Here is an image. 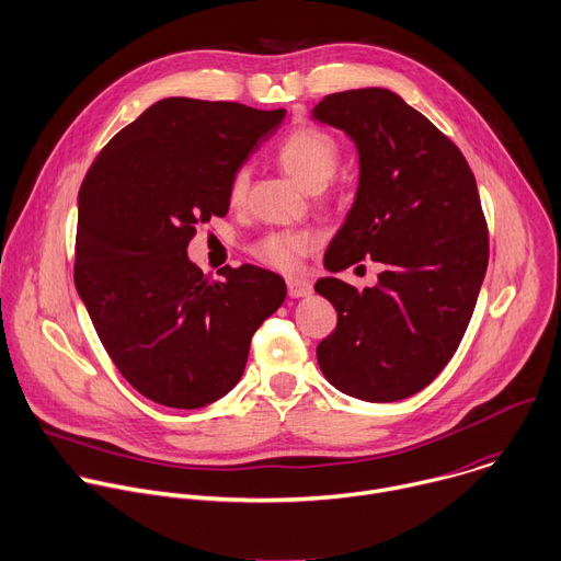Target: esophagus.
Listing matches in <instances>:
<instances>
[{
    "label": "esophagus",
    "instance_id": "34e87169",
    "mask_svg": "<svg viewBox=\"0 0 561 561\" xmlns=\"http://www.w3.org/2000/svg\"><path fill=\"white\" fill-rule=\"evenodd\" d=\"M286 286H288V295L290 297H308L312 293V284L301 279V277H288L286 279Z\"/></svg>",
    "mask_w": 561,
    "mask_h": 561
}]
</instances>
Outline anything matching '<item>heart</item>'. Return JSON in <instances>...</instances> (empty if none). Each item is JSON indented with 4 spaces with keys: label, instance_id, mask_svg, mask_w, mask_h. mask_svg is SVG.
<instances>
[{
    "label": "heart",
    "instance_id": "obj_1",
    "mask_svg": "<svg viewBox=\"0 0 561 561\" xmlns=\"http://www.w3.org/2000/svg\"><path fill=\"white\" fill-rule=\"evenodd\" d=\"M277 162L282 169L295 178L306 190H323L332 180L341 162L339 142L323 129L312 125L295 127L277 147ZM251 171L247 167L236 169L229 182V203L242 205L249 194ZM317 244V236L312 231H279L262 238L253 253L260 262L279 268L293 271L299 266L301 257L308 255Z\"/></svg>",
    "mask_w": 561,
    "mask_h": 561
}]
</instances>
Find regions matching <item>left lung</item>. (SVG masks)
Masks as SVG:
<instances>
[{"label":"left lung","mask_w":561,"mask_h":561,"mask_svg":"<svg viewBox=\"0 0 561 561\" xmlns=\"http://www.w3.org/2000/svg\"><path fill=\"white\" fill-rule=\"evenodd\" d=\"M312 116L358 149L356 201L323 264L339 273L365 257L377 286L323 277L336 310L317 345L323 377L343 394L392 403L427 388L456 354L489 264V231L462 151L419 110L383 88L325 96Z\"/></svg>","instance_id":"1"}]
</instances>
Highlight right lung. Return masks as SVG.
<instances>
[{
    "mask_svg": "<svg viewBox=\"0 0 561 561\" xmlns=\"http://www.w3.org/2000/svg\"><path fill=\"white\" fill-rule=\"evenodd\" d=\"M284 114L162 99L83 178L75 286L125 381L153 403L198 410L229 394L251 336L286 299L277 273L242 264L214 279L186 257L196 227L227 216L231 175Z\"/></svg>",
    "mask_w": 561,
    "mask_h": 561,
    "instance_id": "add662e5",
    "label": "right lung"
}]
</instances>
